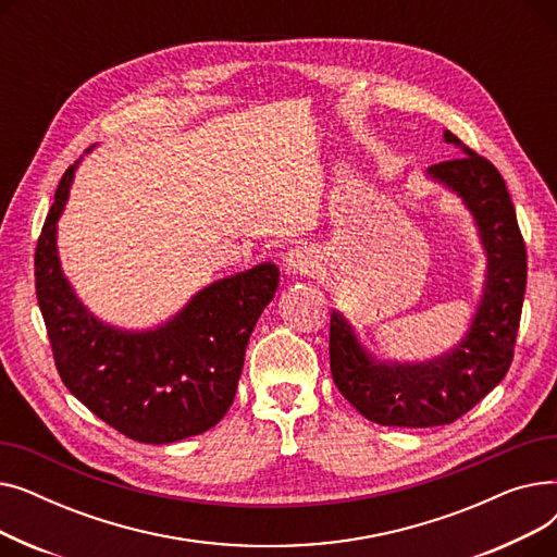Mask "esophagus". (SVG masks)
I'll use <instances>...</instances> for the list:
<instances>
[{"label": "esophagus", "mask_w": 557, "mask_h": 557, "mask_svg": "<svg viewBox=\"0 0 557 557\" xmlns=\"http://www.w3.org/2000/svg\"><path fill=\"white\" fill-rule=\"evenodd\" d=\"M315 269V257L309 248H290L284 255V271L288 275H311Z\"/></svg>", "instance_id": "34e87169"}]
</instances>
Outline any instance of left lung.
<instances>
[{
    "instance_id": "obj_1",
    "label": "left lung",
    "mask_w": 557,
    "mask_h": 557,
    "mask_svg": "<svg viewBox=\"0 0 557 557\" xmlns=\"http://www.w3.org/2000/svg\"><path fill=\"white\" fill-rule=\"evenodd\" d=\"M443 139L462 153L426 169V181L458 196L485 255V277L460 343L431 361L376 357L338 309L330 323L334 384L357 411L382 426L451 424L499 386L512 363L525 290V246L502 173L449 131Z\"/></svg>"
}]
</instances>
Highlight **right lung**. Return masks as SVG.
I'll use <instances>...</instances> for the list:
<instances>
[{
    "label": "right lung",
    "instance_id": "1",
    "mask_svg": "<svg viewBox=\"0 0 557 557\" xmlns=\"http://www.w3.org/2000/svg\"><path fill=\"white\" fill-rule=\"evenodd\" d=\"M81 160L55 189L36 248V296L58 374L106 424L169 445L219 424L237 393L246 345L280 284L273 261L221 277L164 323L124 330L83 305L58 255V221Z\"/></svg>",
    "mask_w": 557,
    "mask_h": 557
}]
</instances>
